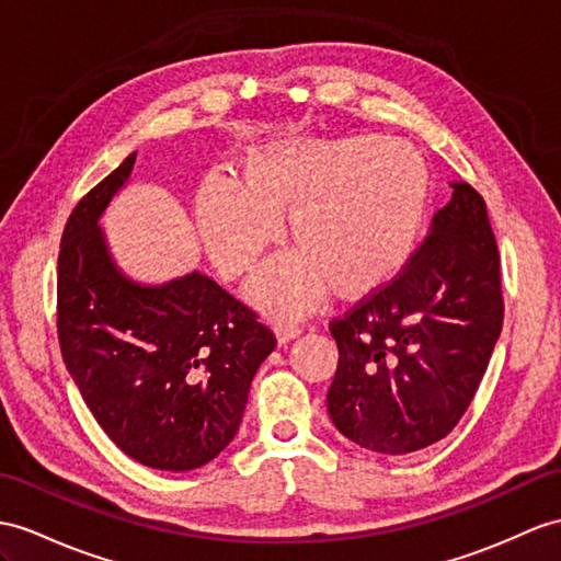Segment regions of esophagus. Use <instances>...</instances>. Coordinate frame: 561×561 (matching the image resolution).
<instances>
[{"label": "esophagus", "mask_w": 561, "mask_h": 561, "mask_svg": "<svg viewBox=\"0 0 561 561\" xmlns=\"http://www.w3.org/2000/svg\"><path fill=\"white\" fill-rule=\"evenodd\" d=\"M299 333H302V328L295 325V323H278L276 325V337H278V345L290 343Z\"/></svg>", "instance_id": "esophagus-1"}]
</instances>
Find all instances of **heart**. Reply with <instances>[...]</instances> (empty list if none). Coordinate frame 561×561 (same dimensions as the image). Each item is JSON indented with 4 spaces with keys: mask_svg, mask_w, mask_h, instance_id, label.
Returning <instances> with one entry per match:
<instances>
[{
    "mask_svg": "<svg viewBox=\"0 0 561 561\" xmlns=\"http://www.w3.org/2000/svg\"><path fill=\"white\" fill-rule=\"evenodd\" d=\"M433 197L428 161L407 140H293L252 149L240 181L204 178L195 221L214 266L240 278L280 238L297 252L250 283L256 307L299 317L325 288L340 299L383 290L412 262Z\"/></svg>",
    "mask_w": 561,
    "mask_h": 561,
    "instance_id": "b5f03b06",
    "label": "heart"
}]
</instances>
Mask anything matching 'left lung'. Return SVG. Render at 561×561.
I'll list each match as a JSON object with an SVG mask.
<instances>
[{
    "label": "left lung",
    "instance_id": "left-lung-1",
    "mask_svg": "<svg viewBox=\"0 0 561 561\" xmlns=\"http://www.w3.org/2000/svg\"><path fill=\"white\" fill-rule=\"evenodd\" d=\"M502 319L485 202L453 183L400 276L331 321L340 357L325 402L335 428L383 455L438 443L469 409Z\"/></svg>",
    "mask_w": 561,
    "mask_h": 561
}]
</instances>
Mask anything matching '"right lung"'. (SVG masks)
<instances>
[{
	"label": "right lung",
	"instance_id": "obj_1",
	"mask_svg": "<svg viewBox=\"0 0 561 561\" xmlns=\"http://www.w3.org/2000/svg\"><path fill=\"white\" fill-rule=\"evenodd\" d=\"M133 163L135 152L66 221L57 266L61 357L123 453L152 469L190 471L236 438L276 337L199 271L145 285L116 266L100 218Z\"/></svg>",
	"mask_w": 561,
	"mask_h": 561
}]
</instances>
